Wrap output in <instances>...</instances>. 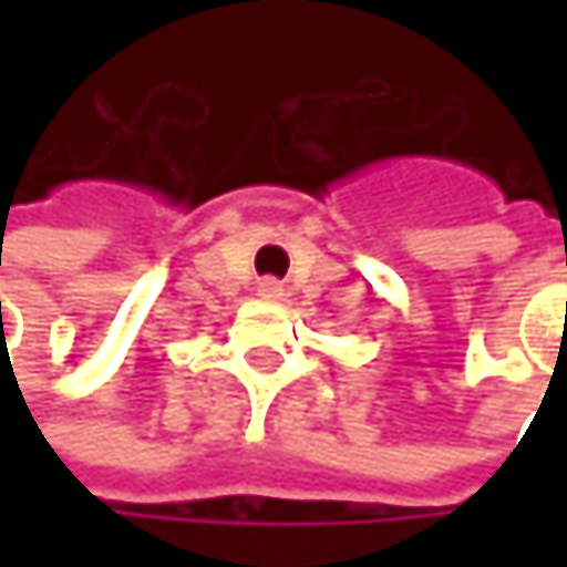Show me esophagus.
Here are the masks:
<instances>
[{
    "label": "esophagus",
    "instance_id": "obj_1",
    "mask_svg": "<svg viewBox=\"0 0 567 567\" xmlns=\"http://www.w3.org/2000/svg\"><path fill=\"white\" fill-rule=\"evenodd\" d=\"M285 288L276 279H266V282H259V298L262 301H282Z\"/></svg>",
    "mask_w": 567,
    "mask_h": 567
}]
</instances>
